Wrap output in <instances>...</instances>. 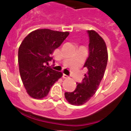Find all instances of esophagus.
<instances>
[{
	"mask_svg": "<svg viewBox=\"0 0 131 131\" xmlns=\"http://www.w3.org/2000/svg\"><path fill=\"white\" fill-rule=\"evenodd\" d=\"M68 76L67 75H66V74H63V78H64V79H67V78H68Z\"/></svg>",
	"mask_w": 131,
	"mask_h": 131,
	"instance_id": "obj_1",
	"label": "esophagus"
}]
</instances>
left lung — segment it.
Wrapping results in <instances>:
<instances>
[{
  "instance_id": "obj_1",
  "label": "left lung",
  "mask_w": 131,
  "mask_h": 131,
  "mask_svg": "<svg viewBox=\"0 0 131 131\" xmlns=\"http://www.w3.org/2000/svg\"><path fill=\"white\" fill-rule=\"evenodd\" d=\"M89 37V57L83 68L86 70L82 83H77L73 92H65L69 104L75 106L84 104L96 92L107 66V55L106 42L96 31H87Z\"/></svg>"
}]
</instances>
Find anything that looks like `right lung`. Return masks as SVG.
<instances>
[{
	"label": "right lung",
	"instance_id": "right-lung-1",
	"mask_svg": "<svg viewBox=\"0 0 131 131\" xmlns=\"http://www.w3.org/2000/svg\"><path fill=\"white\" fill-rule=\"evenodd\" d=\"M48 29L35 30L24 39L18 50L21 79L27 92L35 99L47 96L50 88L62 76V73L47 66L52 54L69 35Z\"/></svg>",
	"mask_w": 131,
	"mask_h": 131
}]
</instances>
